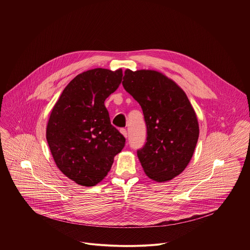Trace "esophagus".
Wrapping results in <instances>:
<instances>
[{
	"mask_svg": "<svg viewBox=\"0 0 250 250\" xmlns=\"http://www.w3.org/2000/svg\"><path fill=\"white\" fill-rule=\"evenodd\" d=\"M120 131H121V133H122V134H123V135L125 137V138L127 137V132H126V130H125V128H122Z\"/></svg>",
	"mask_w": 250,
	"mask_h": 250,
	"instance_id": "obj_1",
	"label": "esophagus"
}]
</instances>
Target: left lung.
<instances>
[{
    "label": "left lung",
    "mask_w": 250,
    "mask_h": 250,
    "mask_svg": "<svg viewBox=\"0 0 250 250\" xmlns=\"http://www.w3.org/2000/svg\"><path fill=\"white\" fill-rule=\"evenodd\" d=\"M125 90L140 104L147 127L146 144L137 151L145 173L156 182L181 174L194 154L199 123L186 93L155 70L126 69Z\"/></svg>",
    "instance_id": "8db88e82"
}]
</instances>
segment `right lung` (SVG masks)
<instances>
[{"instance_id": "1", "label": "right lung", "mask_w": 250, "mask_h": 250, "mask_svg": "<svg viewBox=\"0 0 250 250\" xmlns=\"http://www.w3.org/2000/svg\"><path fill=\"white\" fill-rule=\"evenodd\" d=\"M123 70L95 68L77 75L55 103L46 125L56 166L76 184L92 187L108 175L125 138L111 125L104 100L122 82Z\"/></svg>"}]
</instances>
